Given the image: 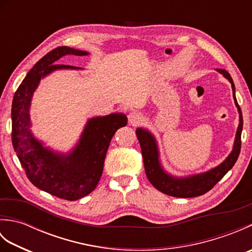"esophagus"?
Instances as JSON below:
<instances>
[{
    "mask_svg": "<svg viewBox=\"0 0 252 252\" xmlns=\"http://www.w3.org/2000/svg\"><path fill=\"white\" fill-rule=\"evenodd\" d=\"M143 120V116L140 112H131L129 115V122L133 126H136Z\"/></svg>",
    "mask_w": 252,
    "mask_h": 252,
    "instance_id": "34e87169",
    "label": "esophagus"
}]
</instances>
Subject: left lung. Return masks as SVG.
Listing matches in <instances>:
<instances>
[{
	"instance_id": "left-lung-1",
	"label": "left lung",
	"mask_w": 252,
	"mask_h": 252,
	"mask_svg": "<svg viewBox=\"0 0 252 252\" xmlns=\"http://www.w3.org/2000/svg\"><path fill=\"white\" fill-rule=\"evenodd\" d=\"M217 70L222 73L231 82L235 105H236L239 112V125L236 132V137H235L233 151L221 164L207 171V172L186 176V178H175V176L168 174L161 167V163L159 161L157 142L152 133L145 129H142V127H138L136 130V135L141 145L147 179L153 186L165 195L179 198H190L206 194L233 168L235 162L237 161L240 147H242V140H240L243 131L242 110H240L236 96H235V85L231 74L224 69H217Z\"/></svg>"
}]
</instances>
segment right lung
<instances>
[{
    "label": "right lung",
    "instance_id": "obj_1",
    "mask_svg": "<svg viewBox=\"0 0 252 252\" xmlns=\"http://www.w3.org/2000/svg\"><path fill=\"white\" fill-rule=\"evenodd\" d=\"M65 55L85 56L88 52L60 46L49 52L27 73L15 92L12 104V142L27 178L37 189L66 200H77L95 189L103 173L106 153L112 136L126 126L123 114L89 119L77 146L68 155L44 147L30 130V104L40 80L58 69H81L60 65Z\"/></svg>",
    "mask_w": 252,
    "mask_h": 252
}]
</instances>
